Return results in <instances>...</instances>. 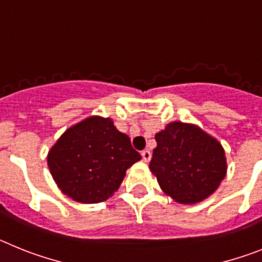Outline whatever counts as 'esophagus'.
<instances>
[{"label":"esophagus","instance_id":"obj_1","mask_svg":"<svg viewBox=\"0 0 262 262\" xmlns=\"http://www.w3.org/2000/svg\"><path fill=\"white\" fill-rule=\"evenodd\" d=\"M142 157L144 163H148V161L151 160V152L148 151V149H145V151L142 152Z\"/></svg>","mask_w":262,"mask_h":262}]
</instances>
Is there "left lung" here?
I'll return each mask as SVG.
<instances>
[{"label": "left lung", "mask_w": 262, "mask_h": 262, "mask_svg": "<svg viewBox=\"0 0 262 262\" xmlns=\"http://www.w3.org/2000/svg\"><path fill=\"white\" fill-rule=\"evenodd\" d=\"M149 169L161 190L181 205L202 202L227 173L222 144L196 124L172 122L155 136Z\"/></svg>", "instance_id": "8db88e82"}]
</instances>
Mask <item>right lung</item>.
Segmentation results:
<instances>
[{
    "instance_id": "right-lung-1",
    "label": "right lung",
    "mask_w": 262,
    "mask_h": 262,
    "mask_svg": "<svg viewBox=\"0 0 262 262\" xmlns=\"http://www.w3.org/2000/svg\"><path fill=\"white\" fill-rule=\"evenodd\" d=\"M142 156L110 118H85L66 129L47 155L61 193L80 203L103 202L119 189L126 170Z\"/></svg>"
}]
</instances>
